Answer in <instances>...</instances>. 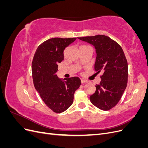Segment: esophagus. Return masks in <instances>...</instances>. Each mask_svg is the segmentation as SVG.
I'll return each mask as SVG.
<instances>
[{
	"label": "esophagus",
	"instance_id": "obj_1",
	"mask_svg": "<svg viewBox=\"0 0 148 148\" xmlns=\"http://www.w3.org/2000/svg\"><path fill=\"white\" fill-rule=\"evenodd\" d=\"M81 82H82V83H88V80H85V79H81Z\"/></svg>",
	"mask_w": 148,
	"mask_h": 148
}]
</instances>
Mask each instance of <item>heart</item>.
I'll return each instance as SVG.
<instances>
[{
  "label": "heart",
  "instance_id": "obj_1",
  "mask_svg": "<svg viewBox=\"0 0 148 148\" xmlns=\"http://www.w3.org/2000/svg\"><path fill=\"white\" fill-rule=\"evenodd\" d=\"M82 46H85V45H83V46H81L80 47H82Z\"/></svg>",
  "mask_w": 148,
  "mask_h": 148
}]
</instances>
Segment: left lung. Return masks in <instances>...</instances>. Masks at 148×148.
<instances>
[{
	"mask_svg": "<svg viewBox=\"0 0 148 148\" xmlns=\"http://www.w3.org/2000/svg\"><path fill=\"white\" fill-rule=\"evenodd\" d=\"M95 46L96 59L95 69L102 72L101 81L90 96L92 104L102 110L113 108L122 97L128 82V63L122 48L105 35L78 38Z\"/></svg>",
	"mask_w": 148,
	"mask_h": 148,
	"instance_id": "obj_1",
	"label": "left lung"
}]
</instances>
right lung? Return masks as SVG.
<instances>
[{
	"label": "right lung",
	"instance_id": "add662e5",
	"mask_svg": "<svg viewBox=\"0 0 148 148\" xmlns=\"http://www.w3.org/2000/svg\"><path fill=\"white\" fill-rule=\"evenodd\" d=\"M74 38H54L40 44L32 62L35 89L46 106L56 113L65 111L73 104L75 92L81 85L78 77L60 79L56 75L58 64L64 59L65 48Z\"/></svg>",
	"mask_w": 148,
	"mask_h": 148
}]
</instances>
